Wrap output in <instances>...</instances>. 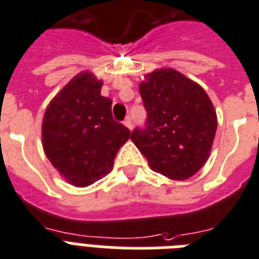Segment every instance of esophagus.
<instances>
[{"label": "esophagus", "mask_w": 259, "mask_h": 259, "mask_svg": "<svg viewBox=\"0 0 259 259\" xmlns=\"http://www.w3.org/2000/svg\"><path fill=\"white\" fill-rule=\"evenodd\" d=\"M124 125H125V127L130 128V130H131V128H132V120H131V117L128 116L127 119L124 120Z\"/></svg>", "instance_id": "34e87169"}]
</instances>
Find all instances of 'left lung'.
I'll use <instances>...</instances> for the list:
<instances>
[{
	"label": "left lung",
	"instance_id": "8db88e82",
	"mask_svg": "<svg viewBox=\"0 0 259 259\" xmlns=\"http://www.w3.org/2000/svg\"><path fill=\"white\" fill-rule=\"evenodd\" d=\"M139 91L147 111L146 128L131 140L151 169L172 181H185L207 162L217 132V112L199 84L172 68L144 76Z\"/></svg>",
	"mask_w": 259,
	"mask_h": 259
}]
</instances>
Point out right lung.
<instances>
[{"label": "right lung", "mask_w": 259, "mask_h": 259, "mask_svg": "<svg viewBox=\"0 0 259 259\" xmlns=\"http://www.w3.org/2000/svg\"><path fill=\"white\" fill-rule=\"evenodd\" d=\"M103 81L80 72L45 111L42 147L52 165L76 187H87L113 168L117 151L131 131L115 121L112 100L101 96Z\"/></svg>", "instance_id": "add662e5"}]
</instances>
